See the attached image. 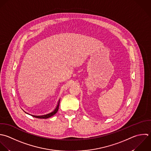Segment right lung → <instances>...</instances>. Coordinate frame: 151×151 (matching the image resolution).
Listing matches in <instances>:
<instances>
[{"mask_svg":"<svg viewBox=\"0 0 151 151\" xmlns=\"http://www.w3.org/2000/svg\"><path fill=\"white\" fill-rule=\"evenodd\" d=\"M59 102H60V100L59 101V102H58V105H57L56 109H55L52 112H51V113H50V114H49L45 115H42V116H34V115H33V116H34V117H35V118H40V119H46V118H49V117H50V116L54 115L55 114H56V112H58V109H59Z\"/></svg>","mask_w":151,"mask_h":151,"instance_id":"add662e5","label":"right lung"}]
</instances>
